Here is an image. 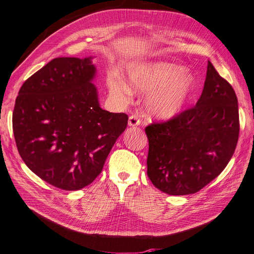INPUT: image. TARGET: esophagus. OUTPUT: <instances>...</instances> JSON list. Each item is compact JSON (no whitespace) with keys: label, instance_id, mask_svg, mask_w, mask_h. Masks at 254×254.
<instances>
[{"label":"esophagus","instance_id":"obj_1","mask_svg":"<svg viewBox=\"0 0 254 254\" xmlns=\"http://www.w3.org/2000/svg\"><path fill=\"white\" fill-rule=\"evenodd\" d=\"M139 123H140V121H139V119H138V118H137L136 116H131V117L128 118V122H127L128 127H135L139 126Z\"/></svg>","mask_w":254,"mask_h":254}]
</instances>
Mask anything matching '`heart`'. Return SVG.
Listing matches in <instances>:
<instances>
[{"mask_svg":"<svg viewBox=\"0 0 254 254\" xmlns=\"http://www.w3.org/2000/svg\"><path fill=\"white\" fill-rule=\"evenodd\" d=\"M128 83L135 92L149 94L145 113L150 119L172 120L190 104L196 92V79L186 69L173 63L138 64L128 70ZM110 91L118 96H129L131 90L117 78L109 79Z\"/></svg>","mask_w":254,"mask_h":254,"instance_id":"obj_1","label":"heart"}]
</instances>
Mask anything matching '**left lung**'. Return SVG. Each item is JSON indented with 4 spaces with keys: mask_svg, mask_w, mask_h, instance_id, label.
<instances>
[{
    "mask_svg": "<svg viewBox=\"0 0 254 254\" xmlns=\"http://www.w3.org/2000/svg\"><path fill=\"white\" fill-rule=\"evenodd\" d=\"M147 175L173 196L197 192L225 169L239 135L234 88L208 62L201 96L193 108L164 123L148 126Z\"/></svg>",
    "mask_w": 254,
    "mask_h": 254,
    "instance_id": "8db88e82",
    "label": "left lung"
}]
</instances>
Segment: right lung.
I'll list each match as a JSON object with an SVG mask.
<instances>
[{"mask_svg": "<svg viewBox=\"0 0 254 254\" xmlns=\"http://www.w3.org/2000/svg\"><path fill=\"white\" fill-rule=\"evenodd\" d=\"M94 56L58 57L20 87L13 113L17 149L40 179L79 190L102 172L127 126L126 114L100 108Z\"/></svg>", "mask_w": 254, "mask_h": 254, "instance_id": "1", "label": "right lung"}]
</instances>
